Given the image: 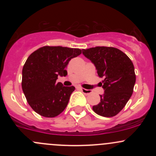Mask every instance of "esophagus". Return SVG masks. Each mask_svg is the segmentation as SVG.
Wrapping results in <instances>:
<instances>
[{"label": "esophagus", "mask_w": 156, "mask_h": 156, "mask_svg": "<svg viewBox=\"0 0 156 156\" xmlns=\"http://www.w3.org/2000/svg\"><path fill=\"white\" fill-rule=\"evenodd\" d=\"M81 92L84 94H85V95H89V94H90L91 93H92V91H91L90 90H87L84 89V88H81Z\"/></svg>", "instance_id": "1"}]
</instances>
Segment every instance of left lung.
<instances>
[{
    "instance_id": "obj_1",
    "label": "left lung",
    "mask_w": 156,
    "mask_h": 156,
    "mask_svg": "<svg viewBox=\"0 0 156 156\" xmlns=\"http://www.w3.org/2000/svg\"><path fill=\"white\" fill-rule=\"evenodd\" d=\"M82 53L95 66L97 74L103 78L100 86L104 94L93 110L99 115L112 117L125 106L133 94L136 82L134 66L122 50L110 47L83 49Z\"/></svg>"
}]
</instances>
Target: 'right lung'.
I'll use <instances>...</instances> for the list:
<instances>
[{
  "label": "right lung",
  "instance_id": "add662e5",
  "mask_svg": "<svg viewBox=\"0 0 156 156\" xmlns=\"http://www.w3.org/2000/svg\"><path fill=\"white\" fill-rule=\"evenodd\" d=\"M81 53L78 48L45 46L28 57L23 69L22 87L35 112L53 118L65 109L75 87H65L56 81L59 75L66 76L69 62Z\"/></svg>",
  "mask_w": 156,
  "mask_h": 156
}]
</instances>
